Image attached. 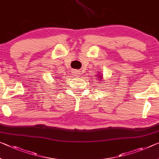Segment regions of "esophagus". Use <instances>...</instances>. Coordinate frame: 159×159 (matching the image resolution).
<instances>
[{"label":"esophagus","instance_id":"1","mask_svg":"<svg viewBox=\"0 0 159 159\" xmlns=\"http://www.w3.org/2000/svg\"><path fill=\"white\" fill-rule=\"evenodd\" d=\"M72 73H73V75H74L75 76H76V77H79L82 75L81 71H80V70H73Z\"/></svg>","mask_w":159,"mask_h":159}]
</instances>
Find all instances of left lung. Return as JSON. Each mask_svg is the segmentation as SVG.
Instances as JSON below:
<instances>
[{"label": "left lung", "instance_id": "8db88e82", "mask_svg": "<svg viewBox=\"0 0 159 159\" xmlns=\"http://www.w3.org/2000/svg\"><path fill=\"white\" fill-rule=\"evenodd\" d=\"M99 73H98V75H97V77H98V80H99V81H101V80H102V75L101 74V72L99 71Z\"/></svg>", "mask_w": 159, "mask_h": 159}]
</instances>
